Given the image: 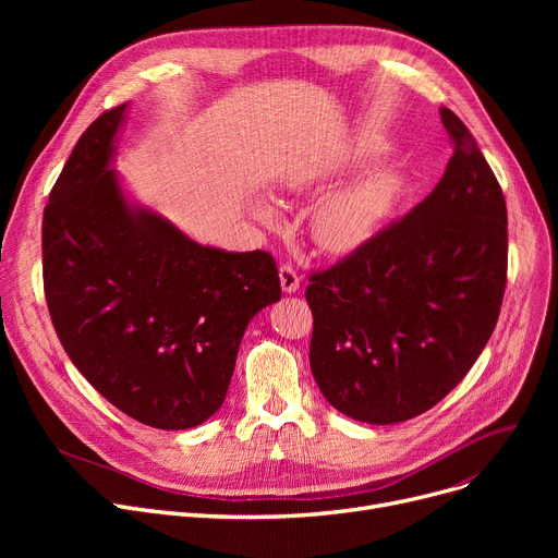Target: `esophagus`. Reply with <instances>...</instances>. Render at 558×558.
<instances>
[{"label":"esophagus","mask_w":558,"mask_h":558,"mask_svg":"<svg viewBox=\"0 0 558 558\" xmlns=\"http://www.w3.org/2000/svg\"><path fill=\"white\" fill-rule=\"evenodd\" d=\"M280 284L284 294H296L301 289V278L291 264H280Z\"/></svg>","instance_id":"34e87169"}]
</instances>
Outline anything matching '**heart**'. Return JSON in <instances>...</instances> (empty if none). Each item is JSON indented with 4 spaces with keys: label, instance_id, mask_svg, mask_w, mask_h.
Wrapping results in <instances>:
<instances>
[{
    "label": "heart",
    "instance_id": "obj_1",
    "mask_svg": "<svg viewBox=\"0 0 558 558\" xmlns=\"http://www.w3.org/2000/svg\"><path fill=\"white\" fill-rule=\"evenodd\" d=\"M368 149H357L353 160L368 158ZM339 167L332 162H312L287 179L289 192H312ZM404 187L402 171L396 167H377L360 181L341 187L316 205L312 215V238L328 253H348L366 244L385 223ZM255 215L274 221V210L267 203H255Z\"/></svg>",
    "mask_w": 558,
    "mask_h": 558
}]
</instances>
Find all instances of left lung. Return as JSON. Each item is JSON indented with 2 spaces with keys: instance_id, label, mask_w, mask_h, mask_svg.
I'll list each match as a JSON object with an SVG mask.
<instances>
[{
  "instance_id": "obj_1",
  "label": "left lung",
  "mask_w": 558,
  "mask_h": 558,
  "mask_svg": "<svg viewBox=\"0 0 558 558\" xmlns=\"http://www.w3.org/2000/svg\"><path fill=\"white\" fill-rule=\"evenodd\" d=\"M441 122L454 154L432 194L305 289L316 385L371 425L444 400L477 362L505 299L502 187L459 117L441 108Z\"/></svg>"
}]
</instances>
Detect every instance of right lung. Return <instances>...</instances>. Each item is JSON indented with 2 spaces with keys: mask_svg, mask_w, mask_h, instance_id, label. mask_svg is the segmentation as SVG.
<instances>
[{
  "mask_svg": "<svg viewBox=\"0 0 558 558\" xmlns=\"http://www.w3.org/2000/svg\"><path fill=\"white\" fill-rule=\"evenodd\" d=\"M129 104L78 137L43 217L51 324L81 375L126 416L187 429L223 404L248 320L280 301L264 251L201 246L124 196L112 165Z\"/></svg>",
  "mask_w": 558,
  "mask_h": 558,
  "instance_id": "right-lung-1",
  "label": "right lung"
}]
</instances>
